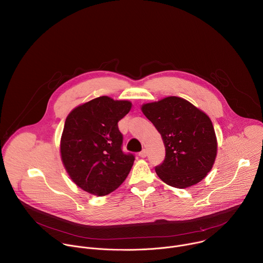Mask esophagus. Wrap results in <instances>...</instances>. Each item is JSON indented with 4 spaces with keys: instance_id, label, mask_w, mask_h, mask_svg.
Returning a JSON list of instances; mask_svg holds the SVG:
<instances>
[{
    "instance_id": "obj_1",
    "label": "esophagus",
    "mask_w": 263,
    "mask_h": 263,
    "mask_svg": "<svg viewBox=\"0 0 263 263\" xmlns=\"http://www.w3.org/2000/svg\"><path fill=\"white\" fill-rule=\"evenodd\" d=\"M146 155H147V152H146V149H142V151H141V152H139V156H140V157H142V158L146 157Z\"/></svg>"
}]
</instances>
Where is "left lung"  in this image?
Wrapping results in <instances>:
<instances>
[{"mask_svg": "<svg viewBox=\"0 0 263 263\" xmlns=\"http://www.w3.org/2000/svg\"><path fill=\"white\" fill-rule=\"evenodd\" d=\"M141 111L161 134L165 146V158L155 167L158 177L177 189L202 181L211 171L217 152L209 117L179 97L143 104Z\"/></svg>", "mask_w": 263, "mask_h": 263, "instance_id": "left-lung-1", "label": "left lung"}]
</instances>
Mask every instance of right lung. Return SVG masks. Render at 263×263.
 I'll use <instances>...</instances> for the list:
<instances>
[{
	"label": "right lung",
	"instance_id": "right-lung-1",
	"mask_svg": "<svg viewBox=\"0 0 263 263\" xmlns=\"http://www.w3.org/2000/svg\"><path fill=\"white\" fill-rule=\"evenodd\" d=\"M131 107L129 101L103 96L72 109L65 120L61 160L73 183L88 194L116 191L132 168L135 158L123 152L118 126Z\"/></svg>",
	"mask_w": 263,
	"mask_h": 263
}]
</instances>
